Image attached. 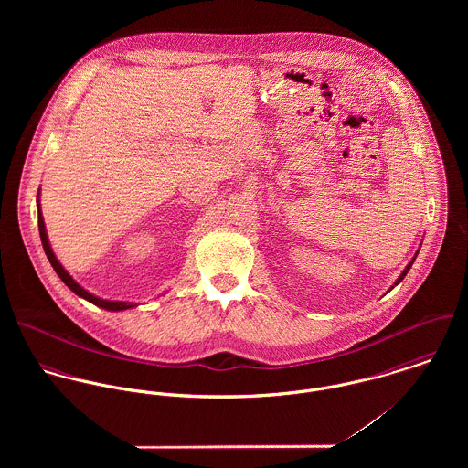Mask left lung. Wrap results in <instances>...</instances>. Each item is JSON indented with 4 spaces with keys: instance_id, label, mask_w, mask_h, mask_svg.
<instances>
[{
    "instance_id": "left-lung-1",
    "label": "left lung",
    "mask_w": 468,
    "mask_h": 468,
    "mask_svg": "<svg viewBox=\"0 0 468 468\" xmlns=\"http://www.w3.org/2000/svg\"><path fill=\"white\" fill-rule=\"evenodd\" d=\"M414 260H416V258H414ZM412 263H414V261H410V263H409V265H407V268H405V270H403V271H401V275H400V277H399V281H397V284H399V282H400L401 279H403V277H405V275H407V271H409V268L412 267Z\"/></svg>"
}]
</instances>
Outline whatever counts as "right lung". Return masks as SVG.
<instances>
[{
  "mask_svg": "<svg viewBox=\"0 0 468 468\" xmlns=\"http://www.w3.org/2000/svg\"><path fill=\"white\" fill-rule=\"evenodd\" d=\"M37 205H39V203H37ZM37 208H39V207H37ZM37 223H39L41 243H43V249H45V254H47V258H48L50 265L54 267V270L58 271V275L61 277V281L67 284L68 288H69L73 293H77L79 297H82V299H86V301H90V303H93V304H97V306H101V308L112 310V312L128 310V308H132V306H133V304H130V303H122V301H104V299H99V297L91 295L90 292H86L82 286H79V284L69 277V273H68L67 270L61 267V263L58 261V258L54 256V252H52V249H50V243H48V238H47V230H45V221H43V216H41V208H39V214H37Z\"/></svg>",
  "mask_w": 468,
  "mask_h": 468,
  "instance_id": "1",
  "label": "right lung"
}]
</instances>
